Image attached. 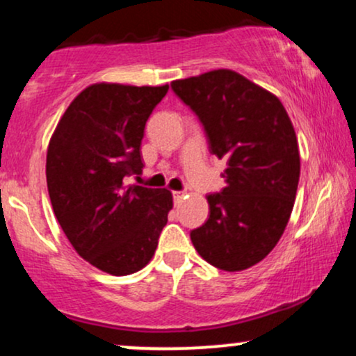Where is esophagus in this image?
<instances>
[{
  "instance_id": "esophagus-1",
  "label": "esophagus",
  "mask_w": 356,
  "mask_h": 356,
  "mask_svg": "<svg viewBox=\"0 0 356 356\" xmlns=\"http://www.w3.org/2000/svg\"><path fill=\"white\" fill-rule=\"evenodd\" d=\"M172 194H174V202H175V204H181V202H182V199H184V195H186V192L174 191Z\"/></svg>"
}]
</instances>
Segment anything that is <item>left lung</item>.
Masks as SVG:
<instances>
[{
    "label": "left lung",
    "instance_id": "1",
    "mask_svg": "<svg viewBox=\"0 0 356 356\" xmlns=\"http://www.w3.org/2000/svg\"><path fill=\"white\" fill-rule=\"evenodd\" d=\"M174 92L201 118L211 152L226 159L209 219L191 232L202 259L243 271L275 249L288 226L300 181L295 127L275 93L227 68L174 80Z\"/></svg>",
    "mask_w": 356,
    "mask_h": 356
}]
</instances>
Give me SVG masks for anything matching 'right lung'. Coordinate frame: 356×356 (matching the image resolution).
I'll list each match as a JSON object with an SVG mask.
<instances>
[{"label":"right lung","mask_w":356,"mask_h":356,"mask_svg":"<svg viewBox=\"0 0 356 356\" xmlns=\"http://www.w3.org/2000/svg\"><path fill=\"white\" fill-rule=\"evenodd\" d=\"M169 85H88L72 100L47 150L48 194L70 244L113 276L149 264L172 209V192L129 184L140 174L145 122Z\"/></svg>","instance_id":"add662e5"}]
</instances>
